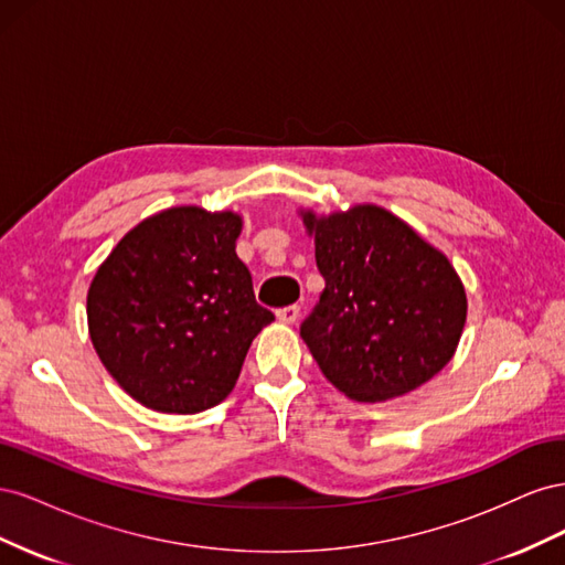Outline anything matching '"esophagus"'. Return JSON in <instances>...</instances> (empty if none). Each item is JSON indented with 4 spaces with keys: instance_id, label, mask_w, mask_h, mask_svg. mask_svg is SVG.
<instances>
[{
    "instance_id": "obj_1",
    "label": "esophagus",
    "mask_w": 565,
    "mask_h": 565,
    "mask_svg": "<svg viewBox=\"0 0 565 565\" xmlns=\"http://www.w3.org/2000/svg\"><path fill=\"white\" fill-rule=\"evenodd\" d=\"M276 316L285 324H295L299 320V306H285V309H280Z\"/></svg>"
}]
</instances>
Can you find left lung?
I'll return each mask as SVG.
<instances>
[{
	"label": "left lung",
	"mask_w": 565,
	"mask_h": 565,
	"mask_svg": "<svg viewBox=\"0 0 565 565\" xmlns=\"http://www.w3.org/2000/svg\"><path fill=\"white\" fill-rule=\"evenodd\" d=\"M324 289L301 339L324 380L358 403H384L446 367L467 322L450 259L380 204L299 210Z\"/></svg>",
	"instance_id": "8db88e82"
}]
</instances>
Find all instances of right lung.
Listing matches in <instances>:
<instances>
[{
	"label": "right lung",
	"mask_w": 565,
	"mask_h": 565,
	"mask_svg": "<svg viewBox=\"0 0 565 565\" xmlns=\"http://www.w3.org/2000/svg\"><path fill=\"white\" fill-rule=\"evenodd\" d=\"M243 216L181 204L136 224L96 268L92 344L134 401L195 415L228 398L273 313L237 259Z\"/></svg>",
	"instance_id": "1"
}]
</instances>
